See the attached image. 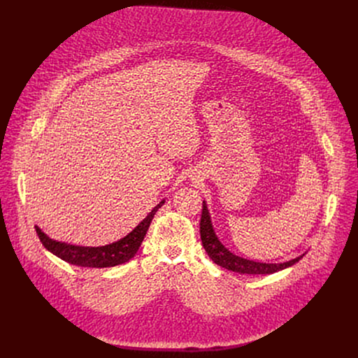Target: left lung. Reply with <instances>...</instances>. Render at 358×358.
I'll list each match as a JSON object with an SVG mask.
<instances>
[{
    "instance_id": "obj_1",
    "label": "left lung",
    "mask_w": 358,
    "mask_h": 358,
    "mask_svg": "<svg viewBox=\"0 0 358 358\" xmlns=\"http://www.w3.org/2000/svg\"><path fill=\"white\" fill-rule=\"evenodd\" d=\"M199 234H201V241H202L203 249L207 250L208 257L218 266L225 268L232 272H236V273H243V275H271V273L283 271L289 266H293L306 255V253H303V255H300V257L290 259L287 262H283V264H264V262L249 261V259L238 257V255L232 253L228 248H225L224 243L217 236L206 201L202 202Z\"/></svg>"
}]
</instances>
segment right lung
<instances>
[{"label": "right lung", "instance_id": "add662e5", "mask_svg": "<svg viewBox=\"0 0 358 358\" xmlns=\"http://www.w3.org/2000/svg\"><path fill=\"white\" fill-rule=\"evenodd\" d=\"M164 202L166 201L163 199L160 203H157V206L151 210V213L124 238L105 246L72 245L68 242H61L49 238L36 225L35 229L42 245L62 261L83 268H112L126 264L131 258H134V255L137 253L152 218H155L159 208L163 207Z\"/></svg>", "mask_w": 358, "mask_h": 358}]
</instances>
